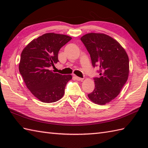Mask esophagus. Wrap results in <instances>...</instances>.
Returning <instances> with one entry per match:
<instances>
[{
	"label": "esophagus",
	"instance_id": "1",
	"mask_svg": "<svg viewBox=\"0 0 148 148\" xmlns=\"http://www.w3.org/2000/svg\"><path fill=\"white\" fill-rule=\"evenodd\" d=\"M74 77H75V79H76L77 81H81L83 80V78L79 77H77V76H74Z\"/></svg>",
	"mask_w": 148,
	"mask_h": 148
}]
</instances>
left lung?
I'll use <instances>...</instances> for the list:
<instances>
[{
	"instance_id": "8db88e82",
	"label": "left lung",
	"mask_w": 148,
	"mask_h": 148,
	"mask_svg": "<svg viewBox=\"0 0 148 148\" xmlns=\"http://www.w3.org/2000/svg\"><path fill=\"white\" fill-rule=\"evenodd\" d=\"M90 55L93 67H99V77L94 78L95 88L89 99L105 105L114 99L126 83L129 74V59L116 39L102 33H88L81 37Z\"/></svg>"
}]
</instances>
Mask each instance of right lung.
<instances>
[{
  "label": "right lung",
  "mask_w": 148,
  "mask_h": 148,
  "mask_svg": "<svg viewBox=\"0 0 148 148\" xmlns=\"http://www.w3.org/2000/svg\"><path fill=\"white\" fill-rule=\"evenodd\" d=\"M71 39L64 34L46 33L33 39L22 51L19 71L27 88L40 101L52 103L64 96L72 77L55 73L50 67L57 64L59 50Z\"/></svg>",
  "instance_id": "obj_1"
}]
</instances>
